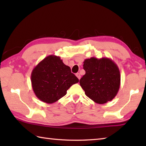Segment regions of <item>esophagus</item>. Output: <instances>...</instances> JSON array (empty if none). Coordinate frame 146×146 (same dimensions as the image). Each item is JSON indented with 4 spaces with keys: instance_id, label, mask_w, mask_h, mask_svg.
<instances>
[{
    "instance_id": "34e87169",
    "label": "esophagus",
    "mask_w": 146,
    "mask_h": 146,
    "mask_svg": "<svg viewBox=\"0 0 146 146\" xmlns=\"http://www.w3.org/2000/svg\"><path fill=\"white\" fill-rule=\"evenodd\" d=\"M76 76H77V78H78L79 80L81 78V75H80V74L79 73H76Z\"/></svg>"
}]
</instances>
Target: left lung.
I'll list each match as a JSON object with an SVG mask.
<instances>
[{"instance_id":"1","label":"left lung","mask_w":146,"mask_h":146,"mask_svg":"<svg viewBox=\"0 0 146 146\" xmlns=\"http://www.w3.org/2000/svg\"><path fill=\"white\" fill-rule=\"evenodd\" d=\"M85 74L80 85L85 95L95 103L104 104L117 95L120 85L119 67L110 58L92 57L83 61Z\"/></svg>"}]
</instances>
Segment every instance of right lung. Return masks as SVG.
<instances>
[{
	"mask_svg": "<svg viewBox=\"0 0 146 146\" xmlns=\"http://www.w3.org/2000/svg\"><path fill=\"white\" fill-rule=\"evenodd\" d=\"M31 80L36 97L46 104L60 100L71 86L79 82L70 66L55 55L48 56L34 68Z\"/></svg>",
	"mask_w": 146,
	"mask_h": 146,
	"instance_id": "obj_1",
	"label": "right lung"
}]
</instances>
